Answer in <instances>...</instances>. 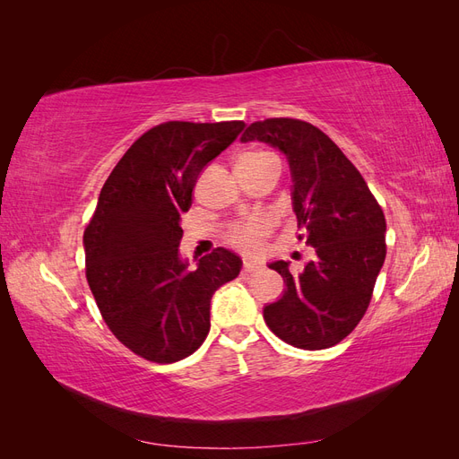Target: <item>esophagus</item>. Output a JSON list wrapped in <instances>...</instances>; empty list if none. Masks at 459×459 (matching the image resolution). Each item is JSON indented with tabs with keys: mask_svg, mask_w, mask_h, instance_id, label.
Masks as SVG:
<instances>
[{
	"mask_svg": "<svg viewBox=\"0 0 459 459\" xmlns=\"http://www.w3.org/2000/svg\"><path fill=\"white\" fill-rule=\"evenodd\" d=\"M258 266H256V264L255 262H251V260H245L243 262V272L245 273H248V272H255Z\"/></svg>",
	"mask_w": 459,
	"mask_h": 459,
	"instance_id": "34e87169",
	"label": "esophagus"
}]
</instances>
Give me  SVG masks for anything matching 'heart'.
<instances>
[{"label":"heart","mask_w":459,"mask_h":459,"mask_svg":"<svg viewBox=\"0 0 459 459\" xmlns=\"http://www.w3.org/2000/svg\"><path fill=\"white\" fill-rule=\"evenodd\" d=\"M266 164L280 166V162H277L275 155H272V152L253 149V151L243 152V155L238 159V170H255ZM268 233H270V221L264 218H256V220L245 221V224L235 226L233 231L230 233V241L235 247L243 248V251H256Z\"/></svg>","instance_id":"b5f03b06"}]
</instances>
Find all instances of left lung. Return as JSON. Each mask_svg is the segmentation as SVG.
I'll use <instances>...</instances> for the list:
<instances>
[{
    "label": "left lung",
    "mask_w": 459,
    "mask_h": 459,
    "mask_svg": "<svg viewBox=\"0 0 459 459\" xmlns=\"http://www.w3.org/2000/svg\"><path fill=\"white\" fill-rule=\"evenodd\" d=\"M255 140L285 152L299 239L316 253L295 275L285 260L270 264L283 277L285 293L264 308V319L297 349H329L351 335L369 307L386 256L383 208L356 166L310 122H253L241 142Z\"/></svg>",
    "instance_id": "1"
}]
</instances>
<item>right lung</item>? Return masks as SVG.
<instances>
[{
	"label": "right lung",
	"instance_id": "add662e5",
	"mask_svg": "<svg viewBox=\"0 0 459 459\" xmlns=\"http://www.w3.org/2000/svg\"><path fill=\"white\" fill-rule=\"evenodd\" d=\"M243 128L162 122L137 137L100 193L84 231L88 283L113 335L149 362L195 352L211 331L214 290L241 272V258L221 247L189 272L178 247L199 174Z\"/></svg>",
	"mask_w": 459,
	"mask_h": 459
}]
</instances>
